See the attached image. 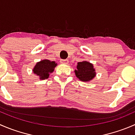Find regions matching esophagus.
<instances>
[{
  "instance_id": "obj_1",
  "label": "esophagus",
  "mask_w": 135,
  "mask_h": 135,
  "mask_svg": "<svg viewBox=\"0 0 135 135\" xmlns=\"http://www.w3.org/2000/svg\"><path fill=\"white\" fill-rule=\"evenodd\" d=\"M61 62L62 64H68V62H69V60L68 59H62V60H61Z\"/></svg>"
}]
</instances>
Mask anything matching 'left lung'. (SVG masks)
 I'll list each match as a JSON object with an SVG mask.
<instances>
[{"instance_id": "obj_1", "label": "left lung", "mask_w": 135, "mask_h": 135, "mask_svg": "<svg viewBox=\"0 0 135 135\" xmlns=\"http://www.w3.org/2000/svg\"><path fill=\"white\" fill-rule=\"evenodd\" d=\"M77 69L74 70L75 75L80 81H90L96 76V70L93 65L86 61L77 63Z\"/></svg>"}]
</instances>
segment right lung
Segmentation results:
<instances>
[{
	"label": "right lung",
	"mask_w": 135,
	"mask_h": 135,
	"mask_svg": "<svg viewBox=\"0 0 135 135\" xmlns=\"http://www.w3.org/2000/svg\"><path fill=\"white\" fill-rule=\"evenodd\" d=\"M57 63L55 61H51L48 59H43L36 62L32 69V73L36 74L40 80L48 78L50 74L55 70Z\"/></svg>",
	"instance_id": "1"
}]
</instances>
